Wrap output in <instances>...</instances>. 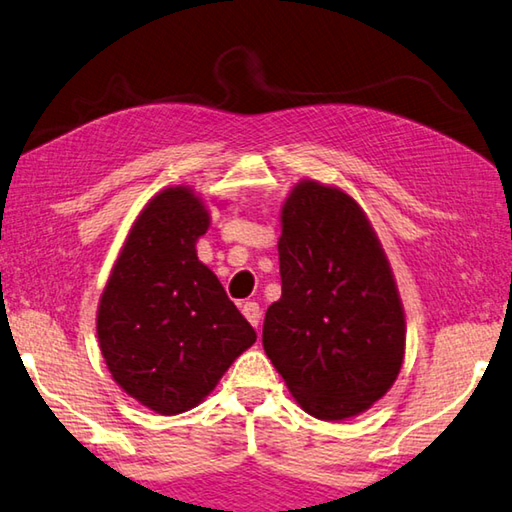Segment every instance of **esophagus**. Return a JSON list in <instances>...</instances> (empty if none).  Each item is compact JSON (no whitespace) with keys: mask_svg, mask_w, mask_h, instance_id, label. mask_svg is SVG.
<instances>
[{"mask_svg":"<svg viewBox=\"0 0 512 512\" xmlns=\"http://www.w3.org/2000/svg\"><path fill=\"white\" fill-rule=\"evenodd\" d=\"M242 313H244V317L250 322V326H255V328L259 326V319H262V310H259V304L246 302V304L242 306Z\"/></svg>","mask_w":512,"mask_h":512,"instance_id":"1","label":"esophagus"}]
</instances>
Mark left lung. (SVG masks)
Listing matches in <instances>:
<instances>
[{"instance_id": "8db88e82", "label": "left lung", "mask_w": 512, "mask_h": 512, "mask_svg": "<svg viewBox=\"0 0 512 512\" xmlns=\"http://www.w3.org/2000/svg\"><path fill=\"white\" fill-rule=\"evenodd\" d=\"M282 297L264 350L308 415H362L402 370L406 317L373 224L346 190L302 179L282 204Z\"/></svg>"}]
</instances>
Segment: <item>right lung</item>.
Here are the masks:
<instances>
[{
    "mask_svg": "<svg viewBox=\"0 0 512 512\" xmlns=\"http://www.w3.org/2000/svg\"><path fill=\"white\" fill-rule=\"evenodd\" d=\"M210 226L190 186L148 199L130 226L97 306V339L110 377L159 415H179L213 393L255 330L195 244Z\"/></svg>",
    "mask_w": 512,
    "mask_h": 512,
    "instance_id": "1",
    "label": "right lung"
}]
</instances>
